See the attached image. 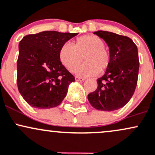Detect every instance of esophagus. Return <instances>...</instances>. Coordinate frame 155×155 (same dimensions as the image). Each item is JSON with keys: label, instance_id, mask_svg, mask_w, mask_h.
Returning a JSON list of instances; mask_svg holds the SVG:
<instances>
[{"label": "esophagus", "instance_id": "1", "mask_svg": "<svg viewBox=\"0 0 155 155\" xmlns=\"http://www.w3.org/2000/svg\"><path fill=\"white\" fill-rule=\"evenodd\" d=\"M84 78H79V77H78V76H76L75 77V81H84Z\"/></svg>", "mask_w": 155, "mask_h": 155}]
</instances>
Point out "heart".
Listing matches in <instances>:
<instances>
[{
  "label": "heart",
  "mask_w": 155,
  "mask_h": 155,
  "mask_svg": "<svg viewBox=\"0 0 155 155\" xmlns=\"http://www.w3.org/2000/svg\"><path fill=\"white\" fill-rule=\"evenodd\" d=\"M103 40L94 35H85L77 38L72 46L64 44L59 51V58L63 65L69 72H73L86 60L77 70L79 76L96 74L102 72L108 67L110 58L108 50L105 48Z\"/></svg>",
  "instance_id": "heart-1"
}]
</instances>
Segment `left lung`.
<instances>
[{
  "mask_svg": "<svg viewBox=\"0 0 155 155\" xmlns=\"http://www.w3.org/2000/svg\"><path fill=\"white\" fill-rule=\"evenodd\" d=\"M107 43L110 61L102 77L97 79V89L88 95L90 104L99 110H116L133 97L138 83V48L130 38L112 32H94Z\"/></svg>",
  "mask_w": 155,
  "mask_h": 155,
  "instance_id": "1",
  "label": "left lung"
}]
</instances>
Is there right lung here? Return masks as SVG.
<instances>
[{
    "instance_id": "obj_1",
    "label": "right lung",
    "mask_w": 155,
    "mask_h": 155,
    "mask_svg": "<svg viewBox=\"0 0 155 155\" xmlns=\"http://www.w3.org/2000/svg\"><path fill=\"white\" fill-rule=\"evenodd\" d=\"M78 33L47 31L29 34L19 44L17 87L23 99L32 107H57L65 98L74 77L59 58L61 48Z\"/></svg>"
}]
</instances>
